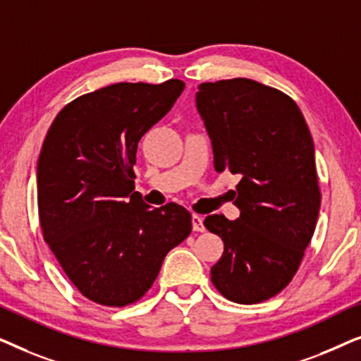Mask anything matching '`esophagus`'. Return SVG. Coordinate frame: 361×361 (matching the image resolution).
Here are the masks:
<instances>
[{
  "label": "esophagus",
  "instance_id": "34e87169",
  "mask_svg": "<svg viewBox=\"0 0 361 361\" xmlns=\"http://www.w3.org/2000/svg\"><path fill=\"white\" fill-rule=\"evenodd\" d=\"M192 228H194V231H205L204 219L200 215H192Z\"/></svg>",
  "mask_w": 361,
  "mask_h": 361
}]
</instances>
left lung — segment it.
I'll return each instance as SVG.
<instances>
[{
  "mask_svg": "<svg viewBox=\"0 0 361 361\" xmlns=\"http://www.w3.org/2000/svg\"><path fill=\"white\" fill-rule=\"evenodd\" d=\"M195 106L215 171L240 176L238 219L204 221L224 240L212 283L233 302H261L290 283L317 224L312 136L293 98L250 78L200 83Z\"/></svg>",
  "mask_w": 361,
  "mask_h": 361,
  "instance_id": "1",
  "label": "left lung"
}]
</instances>
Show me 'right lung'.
I'll use <instances>...</instances> for the list:
<instances>
[{
	"instance_id": "1",
	"label": "right lung",
	"mask_w": 361,
	"mask_h": 361,
	"mask_svg": "<svg viewBox=\"0 0 361 361\" xmlns=\"http://www.w3.org/2000/svg\"><path fill=\"white\" fill-rule=\"evenodd\" d=\"M185 83H115L68 103L37 161L44 240L93 302L123 307L154 283L169 251L192 231L189 210L151 209L135 192L137 142L167 115Z\"/></svg>"
}]
</instances>
